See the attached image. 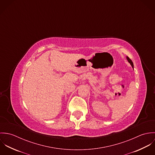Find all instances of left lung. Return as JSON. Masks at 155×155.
<instances>
[{"label":"left lung","instance_id":"8db88e82","mask_svg":"<svg viewBox=\"0 0 155 155\" xmlns=\"http://www.w3.org/2000/svg\"><path fill=\"white\" fill-rule=\"evenodd\" d=\"M127 60H128V61L129 62V63L131 64V66L133 68H134V64H133V61H131V60H130L128 57H127Z\"/></svg>","mask_w":155,"mask_h":155}]
</instances>
